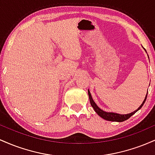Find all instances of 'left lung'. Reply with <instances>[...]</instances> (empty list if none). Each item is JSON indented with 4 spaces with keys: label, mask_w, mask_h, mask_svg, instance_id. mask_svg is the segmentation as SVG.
<instances>
[{
    "label": "left lung",
    "mask_w": 155,
    "mask_h": 155,
    "mask_svg": "<svg viewBox=\"0 0 155 155\" xmlns=\"http://www.w3.org/2000/svg\"><path fill=\"white\" fill-rule=\"evenodd\" d=\"M144 50H145V49H144ZM147 93H148V92H147ZM147 95H146V97H145V99L143 101V103H142V104L140 105L139 107H138V109H136V111L132 112V113L127 114H120L112 113V112H106V111H103V110H101V108H99L97 105H96L95 101H93L91 94H90V90H88V95H89V98H90V104H91L92 108H94L95 111L101 117H102L103 119H104V120H108V121H112V122H124V121L128 120L130 117L131 116H133V115L136 112H137L138 110L140 109L142 106H143V105L144 104L145 101H146V100H147Z\"/></svg>",
    "instance_id": "obj_1"
}]
</instances>
